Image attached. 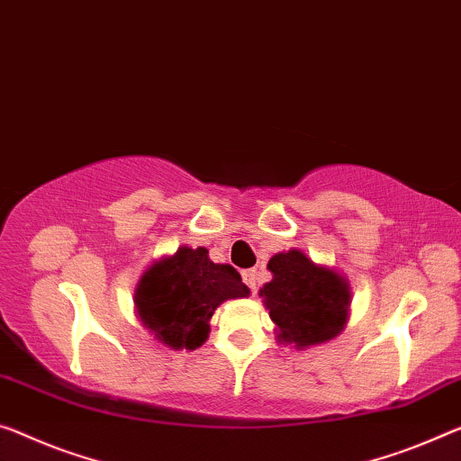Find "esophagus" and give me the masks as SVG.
Returning a JSON list of instances; mask_svg holds the SVG:
<instances>
[{"instance_id": "esophagus-1", "label": "esophagus", "mask_w": 461, "mask_h": 461, "mask_svg": "<svg viewBox=\"0 0 461 461\" xmlns=\"http://www.w3.org/2000/svg\"><path fill=\"white\" fill-rule=\"evenodd\" d=\"M243 282L247 286H249L251 290L258 288V270H245L243 272Z\"/></svg>"}]
</instances>
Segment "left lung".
Wrapping results in <instances>:
<instances>
[{
  "mask_svg": "<svg viewBox=\"0 0 461 461\" xmlns=\"http://www.w3.org/2000/svg\"><path fill=\"white\" fill-rule=\"evenodd\" d=\"M272 282L259 290L278 339L286 344L313 346L328 342L342 331L350 290L342 276L320 267L299 249L270 259Z\"/></svg>",
  "mask_w": 461,
  "mask_h": 461,
  "instance_id": "obj_1",
  "label": "left lung"
}]
</instances>
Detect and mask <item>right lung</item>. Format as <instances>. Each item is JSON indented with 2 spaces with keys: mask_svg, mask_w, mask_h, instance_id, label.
<instances>
[{
  "mask_svg": "<svg viewBox=\"0 0 461 461\" xmlns=\"http://www.w3.org/2000/svg\"><path fill=\"white\" fill-rule=\"evenodd\" d=\"M247 294L249 288L235 267L210 261L203 247H181L141 276L136 307L160 342L175 350H194L208 338V321L218 304Z\"/></svg>",
  "mask_w": 461,
  "mask_h": 461,
  "instance_id": "1",
  "label": "right lung"
}]
</instances>
